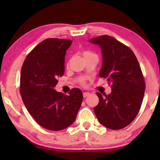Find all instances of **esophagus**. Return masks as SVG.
I'll return each instance as SVG.
<instances>
[{"label": "esophagus", "instance_id": "obj_1", "mask_svg": "<svg viewBox=\"0 0 160 160\" xmlns=\"http://www.w3.org/2000/svg\"><path fill=\"white\" fill-rule=\"evenodd\" d=\"M90 95V93H89V92H85L82 93V95H83L84 98H86V97H87L88 95Z\"/></svg>", "mask_w": 160, "mask_h": 160}]
</instances>
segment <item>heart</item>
Masks as SVG:
<instances>
[{
  "label": "heart",
  "instance_id": "1",
  "mask_svg": "<svg viewBox=\"0 0 160 160\" xmlns=\"http://www.w3.org/2000/svg\"><path fill=\"white\" fill-rule=\"evenodd\" d=\"M86 53H89V52H86Z\"/></svg>",
  "mask_w": 160,
  "mask_h": 160
}]
</instances>
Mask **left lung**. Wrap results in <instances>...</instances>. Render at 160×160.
<instances>
[{
  "label": "left lung",
  "mask_w": 160,
  "mask_h": 160,
  "mask_svg": "<svg viewBox=\"0 0 160 160\" xmlns=\"http://www.w3.org/2000/svg\"><path fill=\"white\" fill-rule=\"evenodd\" d=\"M89 42L98 45L102 54L99 75L111 84V92L102 96L97 92L94 108L100 123L110 129L126 127L138 113L145 91V82L137 58L131 49L114 38L102 35Z\"/></svg>",
  "instance_id": "obj_1"
}]
</instances>
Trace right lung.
Masks as SVG:
<instances>
[{
  "mask_svg": "<svg viewBox=\"0 0 160 160\" xmlns=\"http://www.w3.org/2000/svg\"><path fill=\"white\" fill-rule=\"evenodd\" d=\"M70 40L49 38L37 45L28 55L21 70L20 93L23 103L42 127L60 131L74 122L82 102L80 89L68 95L55 89L58 77L65 72L66 50Z\"/></svg>",
  "mask_w": 160,
  "mask_h": 160,
  "instance_id": "right-lung-1",
  "label": "right lung"
}]
</instances>
